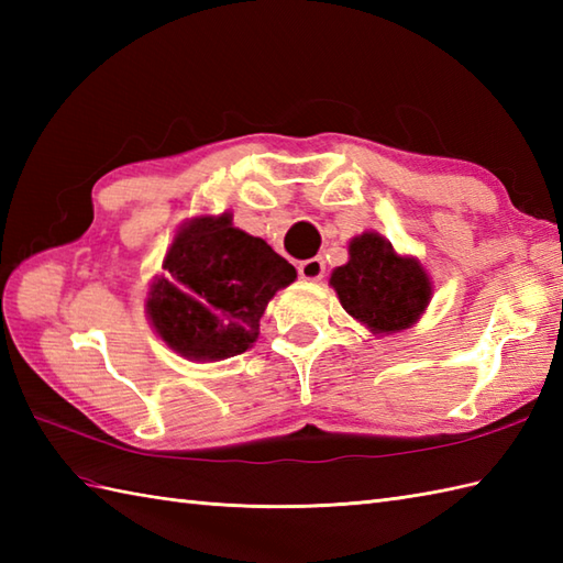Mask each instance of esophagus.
I'll return each mask as SVG.
<instances>
[{
	"label": "esophagus",
	"instance_id": "obj_1",
	"mask_svg": "<svg viewBox=\"0 0 563 563\" xmlns=\"http://www.w3.org/2000/svg\"><path fill=\"white\" fill-rule=\"evenodd\" d=\"M297 271H300V278L302 280H309V283H317V280H321L324 278V261L321 258H307V261H302L300 266H297Z\"/></svg>",
	"mask_w": 563,
	"mask_h": 563
}]
</instances>
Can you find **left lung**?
Wrapping results in <instances>:
<instances>
[{
	"label": "left lung",
	"mask_w": 563,
	"mask_h": 563,
	"mask_svg": "<svg viewBox=\"0 0 563 563\" xmlns=\"http://www.w3.org/2000/svg\"><path fill=\"white\" fill-rule=\"evenodd\" d=\"M329 285L345 312L375 336L411 329L433 297V280L423 263L399 254L375 230L351 239L349 263L333 268Z\"/></svg>",
	"instance_id": "1"
}]
</instances>
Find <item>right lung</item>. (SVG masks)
<instances>
[{
  "mask_svg": "<svg viewBox=\"0 0 563 563\" xmlns=\"http://www.w3.org/2000/svg\"><path fill=\"white\" fill-rule=\"evenodd\" d=\"M164 271L145 300L150 327L196 363L249 351L273 295L297 278L263 239L232 224V212L186 220L166 249Z\"/></svg>",
  "mask_w": 563,
  "mask_h": 563,
  "instance_id": "1",
  "label": "right lung"
}]
</instances>
